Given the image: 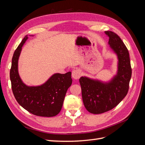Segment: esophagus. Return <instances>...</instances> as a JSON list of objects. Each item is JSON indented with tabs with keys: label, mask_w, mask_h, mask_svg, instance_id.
<instances>
[{
	"label": "esophagus",
	"mask_w": 145,
	"mask_h": 145,
	"mask_svg": "<svg viewBox=\"0 0 145 145\" xmlns=\"http://www.w3.org/2000/svg\"><path fill=\"white\" fill-rule=\"evenodd\" d=\"M81 76V72L79 69H74L72 72V77L74 79H78Z\"/></svg>",
	"instance_id": "obj_1"
}]
</instances>
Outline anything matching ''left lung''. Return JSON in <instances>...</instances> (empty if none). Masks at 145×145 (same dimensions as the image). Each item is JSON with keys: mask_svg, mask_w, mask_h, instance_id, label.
<instances>
[{"mask_svg": "<svg viewBox=\"0 0 145 145\" xmlns=\"http://www.w3.org/2000/svg\"><path fill=\"white\" fill-rule=\"evenodd\" d=\"M105 33L109 37V48L117 56L116 74L107 81L86 76L79 78L83 104L88 111L94 114L111 110L125 98L132 74L129 52L124 43L115 33L107 31Z\"/></svg>", "mask_w": 145, "mask_h": 145, "instance_id": "left-lung-1", "label": "left lung"}]
</instances>
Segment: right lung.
Masks as SVG:
<instances>
[{"label": "right lung", "instance_id": "obj_1", "mask_svg": "<svg viewBox=\"0 0 145 145\" xmlns=\"http://www.w3.org/2000/svg\"><path fill=\"white\" fill-rule=\"evenodd\" d=\"M28 39L27 35L12 58L10 74L13 94L20 106L33 114L49 117L55 116L62 109L66 93L72 84L71 72L54 73L40 85H26L20 77L18 63L22 48Z\"/></svg>", "mask_w": 145, "mask_h": 145}]
</instances>
